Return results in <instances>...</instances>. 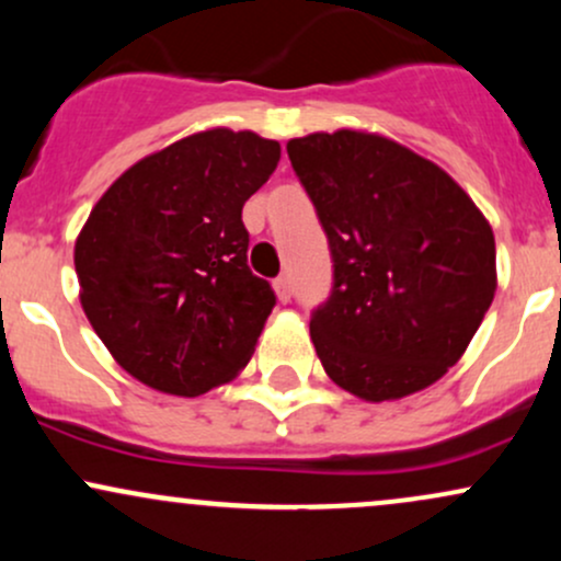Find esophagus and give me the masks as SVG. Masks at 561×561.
<instances>
[{"label":"esophagus","instance_id":"obj_1","mask_svg":"<svg viewBox=\"0 0 561 561\" xmlns=\"http://www.w3.org/2000/svg\"><path fill=\"white\" fill-rule=\"evenodd\" d=\"M274 293H276V298H279V302H287L289 300L293 289H289L287 276H276V279H274Z\"/></svg>","mask_w":561,"mask_h":561}]
</instances>
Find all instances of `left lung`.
Listing matches in <instances>:
<instances>
[{"instance_id": "1", "label": "left lung", "mask_w": 561, "mask_h": 561, "mask_svg": "<svg viewBox=\"0 0 561 561\" xmlns=\"http://www.w3.org/2000/svg\"><path fill=\"white\" fill-rule=\"evenodd\" d=\"M330 240L334 287L311 340L334 385L369 403L437 382L491 308L493 229L433 160L362 128L289 139Z\"/></svg>"}]
</instances>
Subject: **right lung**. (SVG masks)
<instances>
[{"label": "right lung", "instance_id": "1", "mask_svg": "<svg viewBox=\"0 0 561 561\" xmlns=\"http://www.w3.org/2000/svg\"><path fill=\"white\" fill-rule=\"evenodd\" d=\"M279 141L205 128L121 173L76 237L79 300L96 337L147 388L195 398L248 366L274 308L248 268L242 205Z\"/></svg>", "mask_w": 561, "mask_h": 561}]
</instances>
